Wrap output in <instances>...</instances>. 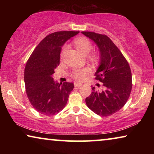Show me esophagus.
Wrapping results in <instances>:
<instances>
[{"instance_id": "1", "label": "esophagus", "mask_w": 154, "mask_h": 154, "mask_svg": "<svg viewBox=\"0 0 154 154\" xmlns=\"http://www.w3.org/2000/svg\"><path fill=\"white\" fill-rule=\"evenodd\" d=\"M74 85H75V87H78V88H79V87H80V86H82V83H75Z\"/></svg>"}]
</instances>
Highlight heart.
Wrapping results in <instances>:
<instances>
[{
	"label": "heart",
	"mask_w": 154,
	"mask_h": 154,
	"mask_svg": "<svg viewBox=\"0 0 154 154\" xmlns=\"http://www.w3.org/2000/svg\"><path fill=\"white\" fill-rule=\"evenodd\" d=\"M75 44L76 45L77 48L82 52L84 55L89 54L91 51L92 50V45L90 41L85 37H80L78 38L75 41ZM68 49V45H64L61 51V57L64 56L65 53ZM90 72V69L88 68H84V69H75L73 72H72V76L75 79L78 81H82L85 75Z\"/></svg>",
	"instance_id": "obj_1"
}]
</instances>
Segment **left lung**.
<instances>
[{"label":"left lung","instance_id":"8db88e82","mask_svg":"<svg viewBox=\"0 0 154 154\" xmlns=\"http://www.w3.org/2000/svg\"><path fill=\"white\" fill-rule=\"evenodd\" d=\"M93 41L100 53V62L95 79L105 86L92 92L85 98L88 108L100 116H109L120 110L126 103L132 90L130 68L122 52L107 36L93 32H82Z\"/></svg>","mask_w":154,"mask_h":154}]
</instances>
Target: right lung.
<instances>
[{"mask_svg": "<svg viewBox=\"0 0 154 154\" xmlns=\"http://www.w3.org/2000/svg\"><path fill=\"white\" fill-rule=\"evenodd\" d=\"M79 31H60L45 36L36 46L26 63L24 82L31 105L44 116L58 113L66 106L72 83H59L54 79L60 64L62 47Z\"/></svg>", "mask_w": 154, "mask_h": 154, "instance_id": "obj_1", "label": "right lung"}]
</instances>
